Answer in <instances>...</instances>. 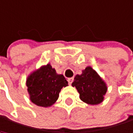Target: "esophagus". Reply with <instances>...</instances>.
Instances as JSON below:
<instances>
[{"instance_id":"1","label":"esophagus","mask_w":133,"mask_h":133,"mask_svg":"<svg viewBox=\"0 0 133 133\" xmlns=\"http://www.w3.org/2000/svg\"><path fill=\"white\" fill-rule=\"evenodd\" d=\"M73 81H74V77H70V78L67 79V81H68L69 84H71V83L73 82Z\"/></svg>"}]
</instances>
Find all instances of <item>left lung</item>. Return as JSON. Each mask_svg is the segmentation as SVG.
<instances>
[{
    "instance_id": "obj_1",
    "label": "left lung",
    "mask_w": 133,
    "mask_h": 133,
    "mask_svg": "<svg viewBox=\"0 0 133 133\" xmlns=\"http://www.w3.org/2000/svg\"><path fill=\"white\" fill-rule=\"evenodd\" d=\"M72 86L77 90L81 100L91 105L101 103L108 90L104 81L90 66L83 70L81 74L75 76Z\"/></svg>"
}]
</instances>
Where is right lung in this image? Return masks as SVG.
<instances>
[{
  "mask_svg": "<svg viewBox=\"0 0 133 133\" xmlns=\"http://www.w3.org/2000/svg\"><path fill=\"white\" fill-rule=\"evenodd\" d=\"M26 86L30 101L38 106L47 108L55 104L61 89L68 86V82L48 63L28 75Z\"/></svg>",
  "mask_w": 133,
  "mask_h": 133,
  "instance_id": "obj_1",
  "label": "right lung"
}]
</instances>
